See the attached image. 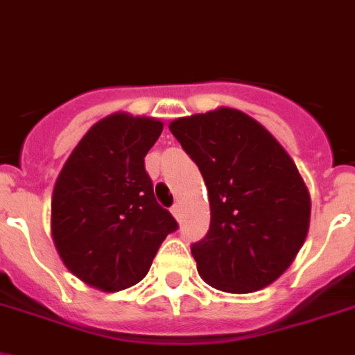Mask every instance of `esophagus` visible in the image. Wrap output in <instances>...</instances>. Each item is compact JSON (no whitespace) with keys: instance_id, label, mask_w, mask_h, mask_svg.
<instances>
[{"instance_id":"1","label":"esophagus","mask_w":355,"mask_h":355,"mask_svg":"<svg viewBox=\"0 0 355 355\" xmlns=\"http://www.w3.org/2000/svg\"><path fill=\"white\" fill-rule=\"evenodd\" d=\"M172 214H174V218L178 219V221H181V218H183V214H181V205L175 203L174 207H172Z\"/></svg>"}]
</instances>
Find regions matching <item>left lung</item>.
I'll return each instance as SVG.
<instances>
[{
    "instance_id": "8db88e82",
    "label": "left lung",
    "mask_w": 355,
    "mask_h": 355,
    "mask_svg": "<svg viewBox=\"0 0 355 355\" xmlns=\"http://www.w3.org/2000/svg\"><path fill=\"white\" fill-rule=\"evenodd\" d=\"M198 165L210 228L192 245L199 276L230 294L265 288L292 265L310 223L309 189L263 125L234 108L168 125Z\"/></svg>"
}]
</instances>
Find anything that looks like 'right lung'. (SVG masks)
Listing matches in <instances>:
<instances>
[{
    "instance_id": "1",
    "label": "right lung",
    "mask_w": 355,
    "mask_h": 355,
    "mask_svg": "<svg viewBox=\"0 0 355 355\" xmlns=\"http://www.w3.org/2000/svg\"><path fill=\"white\" fill-rule=\"evenodd\" d=\"M163 123L112 114L67 159L52 194V239L74 276L103 292L136 285L178 221L156 201L145 156Z\"/></svg>"
}]
</instances>
